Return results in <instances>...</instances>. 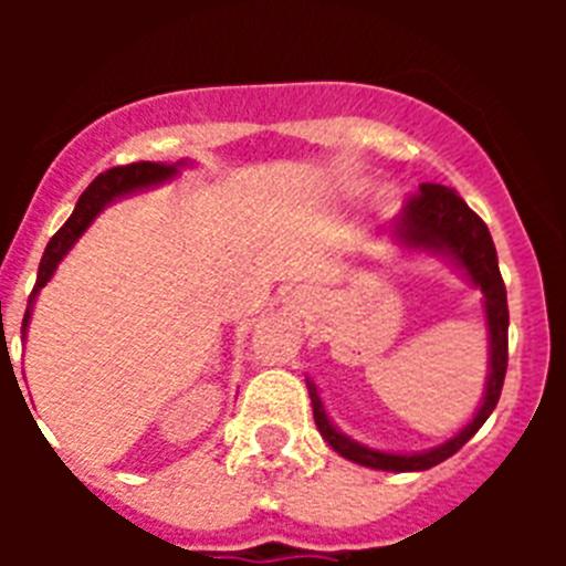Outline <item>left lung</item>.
I'll list each match as a JSON object with an SVG mask.
<instances>
[{
  "label": "left lung",
  "mask_w": 566,
  "mask_h": 566,
  "mask_svg": "<svg viewBox=\"0 0 566 566\" xmlns=\"http://www.w3.org/2000/svg\"><path fill=\"white\" fill-rule=\"evenodd\" d=\"M394 243L408 254H433V258L448 260L470 286L482 292L484 326H488V379H484L482 402H479L473 419L462 424L451 439H444L442 444L428 448V451H379V448H368V444L339 431L332 417H328L326 405L319 399L317 385H314L312 377H306V388L308 397H312V411L319 437L326 439L339 457L363 464V468L411 473V470H428L453 457L493 413L499 397H502L504 371H507L510 314L493 238H490L482 218L459 198L457 189L442 187V184H419V195L408 201V207L402 209V214L394 223Z\"/></svg>",
  "instance_id": "obj_1"
}]
</instances>
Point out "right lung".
<instances>
[{"label":"right lung","mask_w":566,"mask_h":566,"mask_svg":"<svg viewBox=\"0 0 566 566\" xmlns=\"http://www.w3.org/2000/svg\"><path fill=\"white\" fill-rule=\"evenodd\" d=\"M192 167L189 158L178 164H153V161H138V164H127V167H113L107 172H102L96 181L90 184L87 189L78 198L76 209L67 218L62 229H59L53 238H50L48 249L42 254V263H39V274H36V286H33V294L28 300V312H24L22 319V339H28V326H30V314H33V306H36V297L44 286L50 283V277L56 274L59 263L67 258V252L78 243L84 232L90 229V223L96 221L98 214L109 207V203L122 201V198H129L135 192H144V189L161 187V184L172 181L175 175L181 172V169Z\"/></svg>","instance_id":"1"}]
</instances>
